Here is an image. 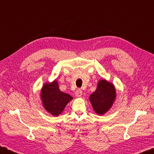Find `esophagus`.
Listing matches in <instances>:
<instances>
[{
    "instance_id": "1",
    "label": "esophagus",
    "mask_w": 154,
    "mask_h": 154,
    "mask_svg": "<svg viewBox=\"0 0 154 154\" xmlns=\"http://www.w3.org/2000/svg\"><path fill=\"white\" fill-rule=\"evenodd\" d=\"M75 95H76V96L78 97H81V96L82 95V90L78 89L77 90V91H76V93H75Z\"/></svg>"
}]
</instances>
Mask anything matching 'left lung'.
Listing matches in <instances>:
<instances>
[{
    "label": "left lung",
    "mask_w": 154,
    "mask_h": 154,
    "mask_svg": "<svg viewBox=\"0 0 154 154\" xmlns=\"http://www.w3.org/2000/svg\"><path fill=\"white\" fill-rule=\"evenodd\" d=\"M115 98L114 85L102 80L99 82L96 91L90 95L89 100L96 113L103 115L111 108Z\"/></svg>",
    "instance_id": "1"
}]
</instances>
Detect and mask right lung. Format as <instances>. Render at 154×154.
<instances>
[{
    "label": "right lung",
    "instance_id": "1",
    "mask_svg": "<svg viewBox=\"0 0 154 154\" xmlns=\"http://www.w3.org/2000/svg\"><path fill=\"white\" fill-rule=\"evenodd\" d=\"M41 99L45 109L53 116H57L61 114L72 97L60 91L58 82L55 80L43 86L41 91Z\"/></svg>",
    "mask_w": 154,
    "mask_h": 154
}]
</instances>
